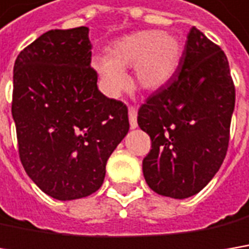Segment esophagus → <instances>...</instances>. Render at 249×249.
<instances>
[{
    "mask_svg": "<svg viewBox=\"0 0 249 249\" xmlns=\"http://www.w3.org/2000/svg\"><path fill=\"white\" fill-rule=\"evenodd\" d=\"M128 117H129V125H131V128H137L138 123H137V108L135 107H129L128 108Z\"/></svg>",
    "mask_w": 249,
    "mask_h": 249,
    "instance_id": "1",
    "label": "esophagus"
}]
</instances>
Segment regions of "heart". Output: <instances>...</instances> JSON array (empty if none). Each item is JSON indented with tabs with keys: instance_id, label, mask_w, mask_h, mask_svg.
<instances>
[{
	"instance_id": "1",
	"label": "heart",
	"mask_w": 249,
	"mask_h": 249,
	"mask_svg": "<svg viewBox=\"0 0 249 249\" xmlns=\"http://www.w3.org/2000/svg\"><path fill=\"white\" fill-rule=\"evenodd\" d=\"M180 59L179 40L158 31H142L117 40L108 56L93 60L106 91L120 94L126 87L124 70L134 66V83L141 90H156L173 76Z\"/></svg>"
}]
</instances>
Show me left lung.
Instances as JSON below:
<instances>
[{
	"label": "left lung",
	"instance_id": "8db88e82",
	"mask_svg": "<svg viewBox=\"0 0 249 249\" xmlns=\"http://www.w3.org/2000/svg\"><path fill=\"white\" fill-rule=\"evenodd\" d=\"M234 106L226 53L193 26L175 74L138 111L151 137L142 170L155 193L186 198L212 180L227 155Z\"/></svg>",
	"mask_w": 249,
	"mask_h": 249
}]
</instances>
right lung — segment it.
<instances>
[{
    "label": "right lung",
    "mask_w": 249,
    "mask_h": 249,
    "mask_svg": "<svg viewBox=\"0 0 249 249\" xmlns=\"http://www.w3.org/2000/svg\"><path fill=\"white\" fill-rule=\"evenodd\" d=\"M89 28L52 29L14 65L12 117L25 172L57 200L87 197L128 129V108L97 89Z\"/></svg>",
    "instance_id": "1"
}]
</instances>
